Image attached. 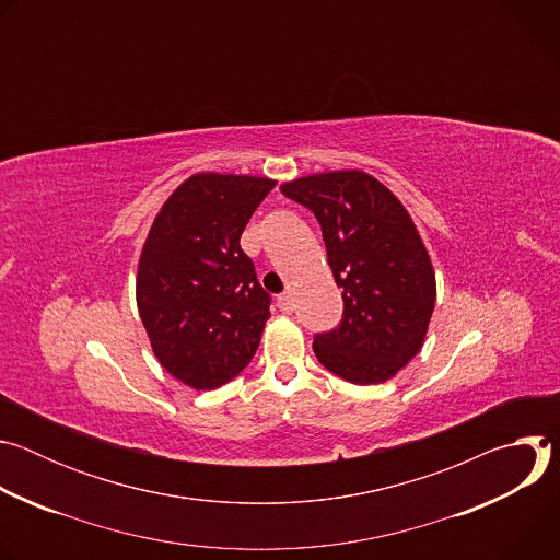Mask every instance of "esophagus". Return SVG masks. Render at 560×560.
<instances>
[{"label":"esophagus","mask_w":560,"mask_h":560,"mask_svg":"<svg viewBox=\"0 0 560 560\" xmlns=\"http://www.w3.org/2000/svg\"><path fill=\"white\" fill-rule=\"evenodd\" d=\"M277 305H279V310L281 312H285V314H290V312H294V299H292V294H281L279 299H277Z\"/></svg>","instance_id":"1"}]
</instances>
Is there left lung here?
I'll return each mask as SVG.
<instances>
[{
	"mask_svg": "<svg viewBox=\"0 0 560 560\" xmlns=\"http://www.w3.org/2000/svg\"><path fill=\"white\" fill-rule=\"evenodd\" d=\"M281 192L322 223L343 296L339 328L314 337L316 359L357 385L396 376L421 352L436 303L434 268L410 212L357 168L283 182Z\"/></svg>",
	"mask_w": 560,
	"mask_h": 560,
	"instance_id": "1",
	"label": "left lung"
}]
</instances>
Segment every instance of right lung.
I'll return each mask as SVG.
<instances>
[{
	"label": "right lung",
	"mask_w": 560,
	"mask_h": 560,
	"mask_svg": "<svg viewBox=\"0 0 560 560\" xmlns=\"http://www.w3.org/2000/svg\"><path fill=\"white\" fill-rule=\"evenodd\" d=\"M275 179L195 173L159 208L137 264L152 354L192 389L232 381L255 357L270 296L238 238Z\"/></svg>",
	"instance_id": "1"
}]
</instances>
